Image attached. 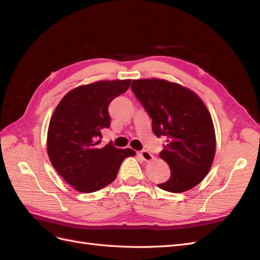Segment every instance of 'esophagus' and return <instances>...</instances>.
<instances>
[{"label": "esophagus", "instance_id": "34e87169", "mask_svg": "<svg viewBox=\"0 0 260 260\" xmlns=\"http://www.w3.org/2000/svg\"><path fill=\"white\" fill-rule=\"evenodd\" d=\"M140 157L141 158H142L144 161H151V160H153L154 159V156L149 153V152H147V151H142V152H140Z\"/></svg>", "mask_w": 260, "mask_h": 260}]
</instances>
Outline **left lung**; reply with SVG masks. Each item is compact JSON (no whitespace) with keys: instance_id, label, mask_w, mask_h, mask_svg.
<instances>
[{"instance_id":"obj_1","label":"left lung","mask_w":260,"mask_h":260,"mask_svg":"<svg viewBox=\"0 0 260 260\" xmlns=\"http://www.w3.org/2000/svg\"><path fill=\"white\" fill-rule=\"evenodd\" d=\"M131 89L151 116L154 135L167 138L159 156L171 176L158 187L172 193L191 190L207 176L216 154L215 127L206 105L192 90L158 78L133 80Z\"/></svg>"}]
</instances>
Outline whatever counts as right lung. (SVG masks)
Instances as JSON below:
<instances>
[{
	"label": "right lung",
	"mask_w": 260,
	"mask_h": 260,
	"mask_svg": "<svg viewBox=\"0 0 260 260\" xmlns=\"http://www.w3.org/2000/svg\"><path fill=\"white\" fill-rule=\"evenodd\" d=\"M130 79L101 80L69 91L51 117L46 148L52 166L76 191L92 193L111 184L131 148L108 143L101 147V131L111 125L108 106L129 89Z\"/></svg>",
	"instance_id": "right-lung-1"
}]
</instances>
